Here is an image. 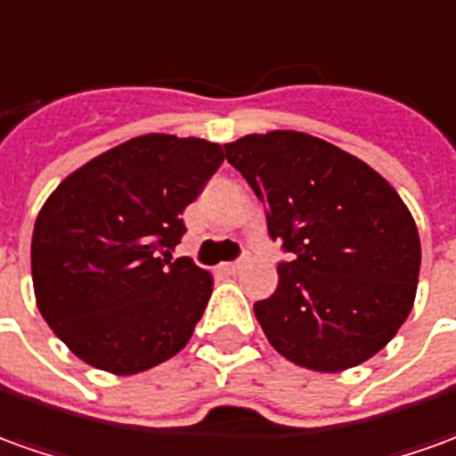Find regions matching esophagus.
<instances>
[{
  "instance_id": "obj_1",
  "label": "esophagus",
  "mask_w": 456,
  "mask_h": 456,
  "mask_svg": "<svg viewBox=\"0 0 456 456\" xmlns=\"http://www.w3.org/2000/svg\"><path fill=\"white\" fill-rule=\"evenodd\" d=\"M241 267H244V262L237 259V262H227V265H222V272H224V274H237Z\"/></svg>"
}]
</instances>
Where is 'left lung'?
Returning <instances> with one entry per match:
<instances>
[{
  "label": "left lung",
  "instance_id": "1",
  "mask_svg": "<svg viewBox=\"0 0 456 456\" xmlns=\"http://www.w3.org/2000/svg\"><path fill=\"white\" fill-rule=\"evenodd\" d=\"M224 154L289 254L274 294L254 302L269 345L314 371L377 354L410 317L422 262L397 191L362 159L302 132L249 134Z\"/></svg>",
  "mask_w": 456,
  "mask_h": 456
}]
</instances>
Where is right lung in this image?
I'll list each match as a JSON object with an SVG mask.
<instances>
[{"mask_svg":"<svg viewBox=\"0 0 456 456\" xmlns=\"http://www.w3.org/2000/svg\"><path fill=\"white\" fill-rule=\"evenodd\" d=\"M224 162L219 144L144 134L69 175L37 216V306L79 359L137 374L187 345L212 297V277L172 259L182 222Z\"/></svg>","mask_w":456,"mask_h":456,"instance_id":"obj_1","label":"right lung"}]
</instances>
